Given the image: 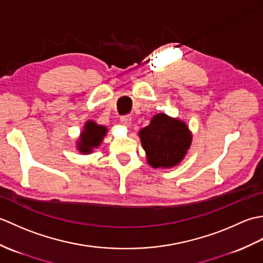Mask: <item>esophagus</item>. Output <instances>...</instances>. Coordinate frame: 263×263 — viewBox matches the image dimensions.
<instances>
[{"mask_svg":"<svg viewBox=\"0 0 263 263\" xmlns=\"http://www.w3.org/2000/svg\"><path fill=\"white\" fill-rule=\"evenodd\" d=\"M131 121H132V119H131V116H128V115H126V116H122L121 117V123L124 126H130L131 125Z\"/></svg>","mask_w":263,"mask_h":263,"instance_id":"34e87169","label":"esophagus"}]
</instances>
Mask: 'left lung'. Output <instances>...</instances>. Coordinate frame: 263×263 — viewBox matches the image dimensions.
<instances>
[{"instance_id":"1","label":"left lung","mask_w":263,"mask_h":263,"mask_svg":"<svg viewBox=\"0 0 263 263\" xmlns=\"http://www.w3.org/2000/svg\"><path fill=\"white\" fill-rule=\"evenodd\" d=\"M147 163L153 168H173L185 157L192 143V132L177 117L156 114L149 125L139 131Z\"/></svg>"}]
</instances>
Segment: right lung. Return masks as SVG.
I'll return each mask as SVG.
<instances>
[{"instance_id": "obj_1", "label": "right lung", "mask_w": 263, "mask_h": 263, "mask_svg": "<svg viewBox=\"0 0 263 263\" xmlns=\"http://www.w3.org/2000/svg\"><path fill=\"white\" fill-rule=\"evenodd\" d=\"M107 127L97 124L95 121L89 120L83 125L80 137L76 142L78 152L82 155H90L95 149L102 144L104 138L107 135Z\"/></svg>"}]
</instances>
